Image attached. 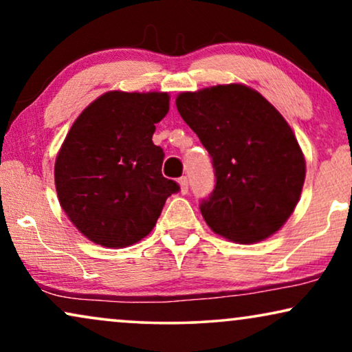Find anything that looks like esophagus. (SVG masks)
<instances>
[{
  "instance_id": "esophagus-1",
  "label": "esophagus",
  "mask_w": 352,
  "mask_h": 352,
  "mask_svg": "<svg viewBox=\"0 0 352 352\" xmlns=\"http://www.w3.org/2000/svg\"><path fill=\"white\" fill-rule=\"evenodd\" d=\"M179 187H181V194H187V192H189V179H187L186 176H182V177H179Z\"/></svg>"
}]
</instances>
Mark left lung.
I'll return each mask as SVG.
<instances>
[{
  "mask_svg": "<svg viewBox=\"0 0 352 352\" xmlns=\"http://www.w3.org/2000/svg\"><path fill=\"white\" fill-rule=\"evenodd\" d=\"M176 107L214 168V189L200 201L211 230L237 243L276 234L295 210L306 176L285 118L245 85L181 93Z\"/></svg>",
  "mask_w": 352,
  "mask_h": 352,
  "instance_id": "left-lung-1",
  "label": "left lung"
}]
</instances>
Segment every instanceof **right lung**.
I'll return each instance as SVG.
<instances>
[{"label": "right lung", "instance_id": "obj_1", "mask_svg": "<svg viewBox=\"0 0 352 352\" xmlns=\"http://www.w3.org/2000/svg\"><path fill=\"white\" fill-rule=\"evenodd\" d=\"M170 110L166 93L110 91L72 124L56 158L62 210L91 242L123 248L155 226L177 182L162 175L155 123Z\"/></svg>", "mask_w": 352, "mask_h": 352}]
</instances>
